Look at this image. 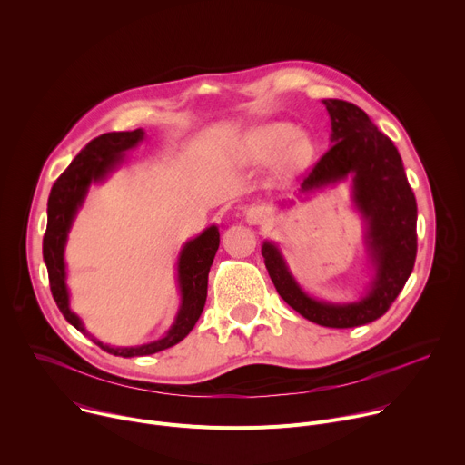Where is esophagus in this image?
<instances>
[{
    "mask_svg": "<svg viewBox=\"0 0 465 465\" xmlns=\"http://www.w3.org/2000/svg\"><path fill=\"white\" fill-rule=\"evenodd\" d=\"M269 219H271L269 212L261 206H252L246 210V221L250 224H264Z\"/></svg>",
    "mask_w": 465,
    "mask_h": 465,
    "instance_id": "34e87169",
    "label": "esophagus"
}]
</instances>
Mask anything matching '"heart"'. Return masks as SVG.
I'll return each mask as SVG.
<instances>
[{
	"label": "heart",
	"mask_w": 465,
	"mask_h": 465,
	"mask_svg": "<svg viewBox=\"0 0 465 465\" xmlns=\"http://www.w3.org/2000/svg\"><path fill=\"white\" fill-rule=\"evenodd\" d=\"M242 158L259 165L276 156V167L283 174L300 171L312 154L309 140L296 134V128L289 123H264L250 128L241 142Z\"/></svg>",
	"instance_id": "obj_1"
}]
</instances>
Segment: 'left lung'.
<instances>
[{
  "label": "left lung",
  "instance_id": "obj_1",
  "mask_svg": "<svg viewBox=\"0 0 465 465\" xmlns=\"http://www.w3.org/2000/svg\"><path fill=\"white\" fill-rule=\"evenodd\" d=\"M331 119V149L303 178L300 193H312L351 176L353 204L366 223V250L373 280L353 303H327L303 292L280 248L262 242L264 267L280 296L303 318L348 329L381 318L412 274L418 252V206L400 153L353 103L323 99Z\"/></svg>",
  "mask_w": 465,
  "mask_h": 465
}]
</instances>
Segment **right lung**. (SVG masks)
Masks as SVG:
<instances>
[{
    "label": "right lung",
    "instance_id": "1",
    "mask_svg": "<svg viewBox=\"0 0 465 465\" xmlns=\"http://www.w3.org/2000/svg\"><path fill=\"white\" fill-rule=\"evenodd\" d=\"M145 136L142 128L132 132H108L92 140L70 163L51 187L47 201V228L44 233V261L49 274L51 294L64 314L75 329L88 335L81 318L70 309V292L65 287V262L64 248L68 241L74 219L83 206L88 187L92 182H101L110 171L123 160V153L136 147ZM221 235L217 226L206 228L201 235L183 244L178 257V287L182 303L174 323L167 335L156 342L136 346V348H112L108 344L92 339L101 350L115 357H140L163 351L180 341H183L189 331L201 318L208 296V274L213 257L219 250Z\"/></svg>",
    "mask_w": 465,
    "mask_h": 465
}]
</instances>
